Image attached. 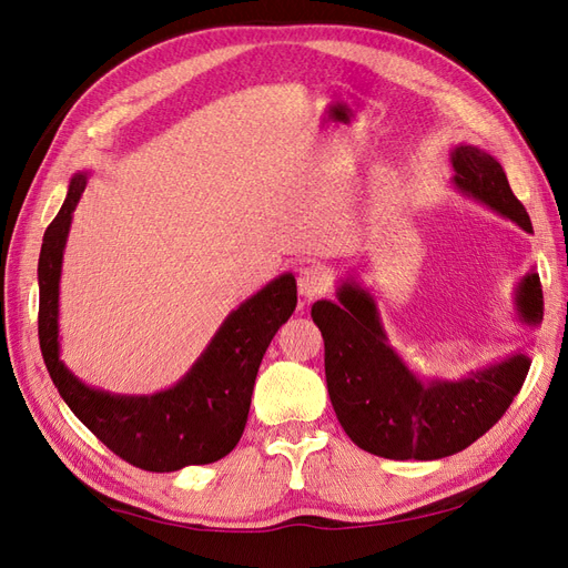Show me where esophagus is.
<instances>
[{"mask_svg":"<svg viewBox=\"0 0 568 568\" xmlns=\"http://www.w3.org/2000/svg\"><path fill=\"white\" fill-rule=\"evenodd\" d=\"M298 291L301 296L313 301L329 291V274L320 265H307L298 272Z\"/></svg>","mask_w":568,"mask_h":568,"instance_id":"esophagus-1","label":"esophagus"}]
</instances>
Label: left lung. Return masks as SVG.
<instances>
[{
	"instance_id": "1",
	"label": "left lung",
	"mask_w": 568,
	"mask_h": 568,
	"mask_svg": "<svg viewBox=\"0 0 568 568\" xmlns=\"http://www.w3.org/2000/svg\"><path fill=\"white\" fill-rule=\"evenodd\" d=\"M455 186L490 211L532 232L503 165L471 144L453 151ZM338 303L317 301L313 322L324 338L326 388L348 438L386 459H440L455 455L497 424L526 382L524 353L476 369L457 382H419L390 346L376 303L355 282L341 284ZM526 324L542 322V286L528 272L517 288Z\"/></svg>"
}]
</instances>
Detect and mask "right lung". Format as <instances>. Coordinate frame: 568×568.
<instances>
[{"instance_id": "1", "label": "right lung", "mask_w": 568, "mask_h": 568, "mask_svg": "<svg viewBox=\"0 0 568 568\" xmlns=\"http://www.w3.org/2000/svg\"><path fill=\"white\" fill-rule=\"evenodd\" d=\"M88 175H75L59 215L44 232L38 282V334L44 365L65 405L90 432L132 467L178 471L211 464L234 450L248 419L257 367L272 336L296 311V280L286 272L222 322L182 379L153 395H115L82 384L59 357V280L68 230Z\"/></svg>"}]
</instances>
